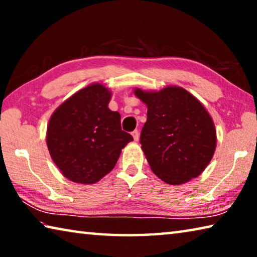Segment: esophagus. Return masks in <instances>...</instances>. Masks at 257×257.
Instances as JSON below:
<instances>
[{"mask_svg":"<svg viewBox=\"0 0 257 257\" xmlns=\"http://www.w3.org/2000/svg\"><path fill=\"white\" fill-rule=\"evenodd\" d=\"M132 135H133L135 142H138L139 141V132H138V130H135V132H133Z\"/></svg>","mask_w":257,"mask_h":257,"instance_id":"34e87169","label":"esophagus"}]
</instances>
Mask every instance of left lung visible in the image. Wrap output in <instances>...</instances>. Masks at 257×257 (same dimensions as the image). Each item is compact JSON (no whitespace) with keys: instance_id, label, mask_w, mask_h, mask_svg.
<instances>
[{"instance_id":"obj_1","label":"left lung","mask_w":257,"mask_h":257,"mask_svg":"<svg viewBox=\"0 0 257 257\" xmlns=\"http://www.w3.org/2000/svg\"><path fill=\"white\" fill-rule=\"evenodd\" d=\"M147 106L141 144L151 170L169 185H182L205 170L216 149V130L203 104L179 86L135 88Z\"/></svg>"}]
</instances>
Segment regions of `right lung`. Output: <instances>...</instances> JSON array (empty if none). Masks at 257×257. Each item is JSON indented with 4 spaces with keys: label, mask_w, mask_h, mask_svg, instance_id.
<instances>
[{
    "label": "right lung",
    "mask_w": 257,
    "mask_h": 257,
    "mask_svg": "<svg viewBox=\"0 0 257 257\" xmlns=\"http://www.w3.org/2000/svg\"><path fill=\"white\" fill-rule=\"evenodd\" d=\"M110 88L93 82L52 113L46 145L61 173L72 182L92 185L112 171L121 150L134 141L122 132L120 113L111 111Z\"/></svg>",
    "instance_id": "add662e5"
}]
</instances>
